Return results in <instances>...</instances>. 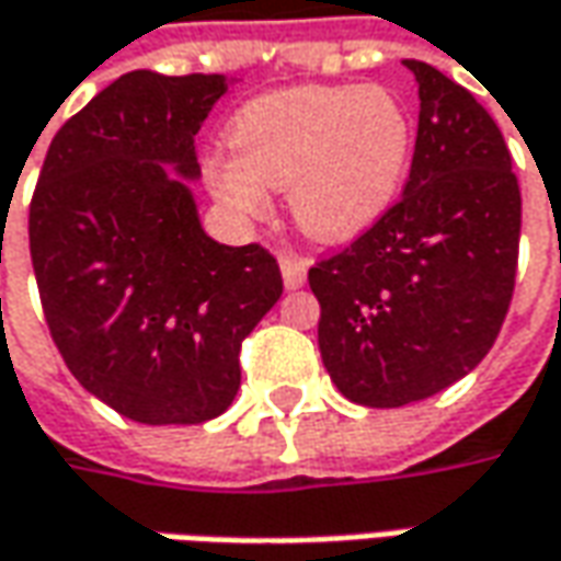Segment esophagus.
Returning a JSON list of instances; mask_svg holds the SVG:
<instances>
[{
  "label": "esophagus",
  "instance_id": "obj_1",
  "mask_svg": "<svg viewBox=\"0 0 561 561\" xmlns=\"http://www.w3.org/2000/svg\"><path fill=\"white\" fill-rule=\"evenodd\" d=\"M279 270H282V282L288 291L300 288L307 282V261H300L295 254H282L279 257Z\"/></svg>",
  "mask_w": 561,
  "mask_h": 561
}]
</instances>
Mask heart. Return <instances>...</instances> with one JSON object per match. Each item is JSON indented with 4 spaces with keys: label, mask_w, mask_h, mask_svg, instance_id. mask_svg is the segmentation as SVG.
<instances>
[{
    "label": "heart",
    "mask_w": 561,
    "mask_h": 561,
    "mask_svg": "<svg viewBox=\"0 0 561 561\" xmlns=\"http://www.w3.org/2000/svg\"><path fill=\"white\" fill-rule=\"evenodd\" d=\"M232 148L204 164L214 202L232 220H257L273 192L307 239L341 244L394 204L413 158V117L391 89L291 87L236 114Z\"/></svg>",
    "instance_id": "b5f03b06"
}]
</instances>
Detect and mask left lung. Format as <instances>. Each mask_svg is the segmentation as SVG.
I'll list each match as a JSON object with an SVG mask.
<instances>
[{"label":"left lung","instance_id":"8db88e82","mask_svg":"<svg viewBox=\"0 0 561 561\" xmlns=\"http://www.w3.org/2000/svg\"><path fill=\"white\" fill-rule=\"evenodd\" d=\"M403 198L310 270L319 354L359 407H403L469 376L510 310L522 192L500 126L425 61Z\"/></svg>","mask_w":561,"mask_h":561}]
</instances>
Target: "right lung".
I'll use <instances>...</instances> for the list:
<instances>
[{
    "label": "right lung",
    "mask_w": 561,
    "mask_h": 561,
    "mask_svg": "<svg viewBox=\"0 0 561 561\" xmlns=\"http://www.w3.org/2000/svg\"><path fill=\"white\" fill-rule=\"evenodd\" d=\"M236 80L133 70L51 139L30 257L73 378L142 425H198L239 394V351L282 295L261 244L214 242L195 136Z\"/></svg>",
    "instance_id": "1"
}]
</instances>
